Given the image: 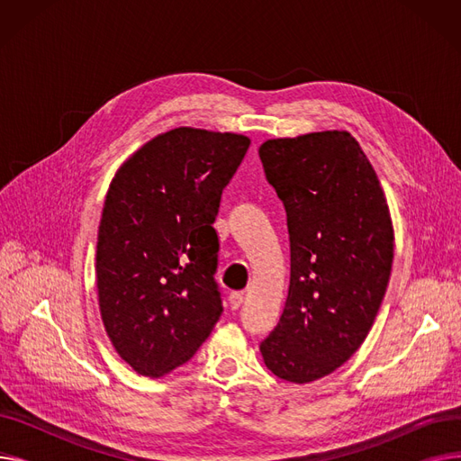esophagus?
Wrapping results in <instances>:
<instances>
[{
  "mask_svg": "<svg viewBox=\"0 0 461 461\" xmlns=\"http://www.w3.org/2000/svg\"><path fill=\"white\" fill-rule=\"evenodd\" d=\"M228 301H230V306H231L233 310H237L240 304H243V294H240V292H231L230 297H228Z\"/></svg>",
  "mask_w": 461,
  "mask_h": 461,
  "instance_id": "34e87169",
  "label": "esophagus"
}]
</instances>
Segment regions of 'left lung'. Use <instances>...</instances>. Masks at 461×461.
<instances>
[{"mask_svg": "<svg viewBox=\"0 0 461 461\" xmlns=\"http://www.w3.org/2000/svg\"><path fill=\"white\" fill-rule=\"evenodd\" d=\"M287 214L292 276L265 366L289 383L332 374L368 336L389 285L394 228L383 186L348 131L259 145Z\"/></svg>", "mask_w": 461, "mask_h": 461, "instance_id": "1", "label": "left lung"}]
</instances>
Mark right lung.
Masks as SVG:
<instances>
[{
	"instance_id": "add662e5",
	"label": "right lung",
	"mask_w": 461,
	"mask_h": 461,
	"mask_svg": "<svg viewBox=\"0 0 461 461\" xmlns=\"http://www.w3.org/2000/svg\"><path fill=\"white\" fill-rule=\"evenodd\" d=\"M250 138L177 127L115 172L96 239V294L117 355L162 377L198 351L222 313L212 222Z\"/></svg>"
}]
</instances>
